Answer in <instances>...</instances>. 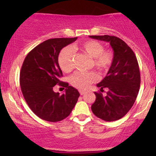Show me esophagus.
<instances>
[{
  "instance_id": "34e87169",
  "label": "esophagus",
  "mask_w": 156,
  "mask_h": 156,
  "mask_svg": "<svg viewBox=\"0 0 156 156\" xmlns=\"http://www.w3.org/2000/svg\"><path fill=\"white\" fill-rule=\"evenodd\" d=\"M85 91H83V90H79V93H80V95H83L84 94H85Z\"/></svg>"
}]
</instances>
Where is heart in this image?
Masks as SVG:
<instances>
[{"label":"heart","instance_id":"obj_1","mask_svg":"<svg viewBox=\"0 0 156 156\" xmlns=\"http://www.w3.org/2000/svg\"><path fill=\"white\" fill-rule=\"evenodd\" d=\"M83 54L92 58L91 67L101 73L108 72L114 61V53L111 50H104L101 42L96 40H87L76 46ZM74 51L69 47L64 48L58 56L59 67L64 73H71L74 69ZM98 75L94 72H78L71 76V85L79 89H87L91 84L98 80Z\"/></svg>","mask_w":156,"mask_h":156}]
</instances>
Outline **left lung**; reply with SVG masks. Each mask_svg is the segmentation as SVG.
<instances>
[{"label": "left lung", "mask_w": 156, "mask_h": 156, "mask_svg": "<svg viewBox=\"0 0 156 156\" xmlns=\"http://www.w3.org/2000/svg\"><path fill=\"white\" fill-rule=\"evenodd\" d=\"M92 39L110 43L114 61L106 76L98 87L108 89L106 96L94 92L96 100L92 105L93 114L105 121H115L127 114L136 99L140 87V71L135 53L123 40L114 36H89Z\"/></svg>", "instance_id": "1"}]
</instances>
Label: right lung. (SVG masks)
Returning <instances> with one entry per match:
<instances>
[{"label":"right lung","instance_id":"right-lung-1","mask_svg":"<svg viewBox=\"0 0 156 156\" xmlns=\"http://www.w3.org/2000/svg\"><path fill=\"white\" fill-rule=\"evenodd\" d=\"M76 39H48L32 49L23 63L20 74L23 95L32 112L44 120L55 122L65 119L80 96L76 89L60 80L63 75L58 62L61 50ZM57 84L66 88L62 96L53 91Z\"/></svg>","mask_w":156,"mask_h":156}]
</instances>
